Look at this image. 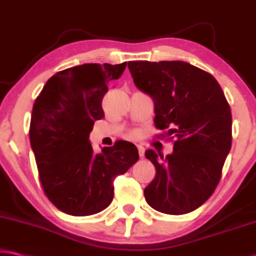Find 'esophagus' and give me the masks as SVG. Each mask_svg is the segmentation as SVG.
I'll list each match as a JSON object with an SVG mask.
<instances>
[{
  "label": "esophagus",
  "instance_id": "esophagus-1",
  "mask_svg": "<svg viewBox=\"0 0 256 256\" xmlns=\"http://www.w3.org/2000/svg\"><path fill=\"white\" fill-rule=\"evenodd\" d=\"M136 147H138V150H139V156H140V157H144V146L138 144Z\"/></svg>",
  "mask_w": 256,
  "mask_h": 256
}]
</instances>
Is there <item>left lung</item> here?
<instances>
[{
    "label": "left lung",
    "instance_id": "obj_1",
    "mask_svg": "<svg viewBox=\"0 0 256 256\" xmlns=\"http://www.w3.org/2000/svg\"><path fill=\"white\" fill-rule=\"evenodd\" d=\"M136 86L155 106V123L176 138L164 158L152 149L146 157L156 176L144 188L154 210L180 216L192 212L212 196L231 148L230 106L220 84L184 62H128Z\"/></svg>",
    "mask_w": 256,
    "mask_h": 256
}]
</instances>
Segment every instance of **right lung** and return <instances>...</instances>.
I'll list each match as a JSON object with an SVG mask.
<instances>
[{
	"label": "right lung",
	"mask_w": 256,
	"mask_h": 256,
	"mask_svg": "<svg viewBox=\"0 0 256 256\" xmlns=\"http://www.w3.org/2000/svg\"><path fill=\"white\" fill-rule=\"evenodd\" d=\"M126 62L84 64L56 72L44 85L32 112L30 139L43 190L64 213L86 216L108 208L114 180L139 160L128 141L96 154L88 136L104 116L102 98Z\"/></svg>",
	"instance_id": "add662e5"
}]
</instances>
